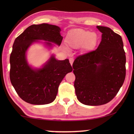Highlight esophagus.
Masks as SVG:
<instances>
[{"instance_id": "34e87169", "label": "esophagus", "mask_w": 134, "mask_h": 134, "mask_svg": "<svg viewBox=\"0 0 134 134\" xmlns=\"http://www.w3.org/2000/svg\"><path fill=\"white\" fill-rule=\"evenodd\" d=\"M69 61H70V63L71 64V65H72V63H73V62H74V59L72 58H69Z\"/></svg>"}]
</instances>
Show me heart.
Returning a JSON list of instances; mask_svg holds the SVG:
<instances>
[{"label": "heart", "instance_id": "obj_1", "mask_svg": "<svg viewBox=\"0 0 134 134\" xmlns=\"http://www.w3.org/2000/svg\"><path fill=\"white\" fill-rule=\"evenodd\" d=\"M97 36L95 33L83 29H74L69 32L66 40L67 44L71 48H77L85 44V48L90 49L96 45Z\"/></svg>", "mask_w": 134, "mask_h": 134}]
</instances>
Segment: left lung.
<instances>
[{"mask_svg": "<svg viewBox=\"0 0 134 134\" xmlns=\"http://www.w3.org/2000/svg\"><path fill=\"white\" fill-rule=\"evenodd\" d=\"M102 40L96 49L80 55L72 64L77 98L86 105H104L114 98L126 76L122 38L106 26H97Z\"/></svg>", "mask_w": 134, "mask_h": 134, "instance_id": "8db88e82", "label": "left lung"}]
</instances>
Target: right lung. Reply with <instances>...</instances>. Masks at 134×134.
<instances>
[{"label":"right lung","instance_id":"1","mask_svg":"<svg viewBox=\"0 0 134 134\" xmlns=\"http://www.w3.org/2000/svg\"><path fill=\"white\" fill-rule=\"evenodd\" d=\"M60 31L58 26L53 25H32L15 40L10 56V80L17 94L27 103L53 102L63 78L72 71L69 59L57 60L54 55L41 69H34L27 63L26 51L34 42L44 40L49 47L51 42L60 45L63 40Z\"/></svg>","mask_w":134,"mask_h":134}]
</instances>
